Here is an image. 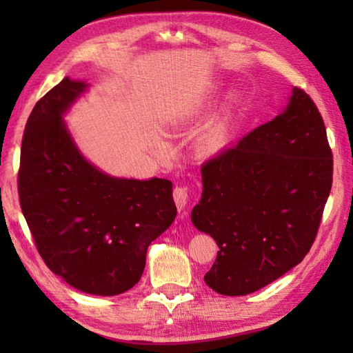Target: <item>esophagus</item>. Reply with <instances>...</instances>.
I'll return each mask as SVG.
<instances>
[{"instance_id": "obj_1", "label": "esophagus", "mask_w": 353, "mask_h": 353, "mask_svg": "<svg viewBox=\"0 0 353 353\" xmlns=\"http://www.w3.org/2000/svg\"><path fill=\"white\" fill-rule=\"evenodd\" d=\"M172 196H174V202H176L177 210L179 212L183 210L185 205L188 204V191H187V188L176 187L174 191H172Z\"/></svg>"}]
</instances>
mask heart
Returning a JSON list of instances; mask_svg holds the SVG:
<instances>
[{
	"label": "heart",
	"mask_w": 353,
	"mask_h": 353,
	"mask_svg": "<svg viewBox=\"0 0 353 353\" xmlns=\"http://www.w3.org/2000/svg\"><path fill=\"white\" fill-rule=\"evenodd\" d=\"M201 109H202V99L193 98L176 112L174 119L181 124L188 123L199 115ZM232 134H234V113L229 110L225 112L223 117L218 118L213 124H210V126L204 130V134L201 135L199 139L201 152L207 155L221 152L230 143Z\"/></svg>",
	"instance_id": "heart-1"
}]
</instances>
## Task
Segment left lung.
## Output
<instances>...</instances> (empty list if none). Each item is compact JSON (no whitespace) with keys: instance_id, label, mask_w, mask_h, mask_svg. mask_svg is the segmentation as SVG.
<instances>
[{"instance_id":"obj_1","label":"left lung","mask_w":353,"mask_h":353,"mask_svg":"<svg viewBox=\"0 0 353 353\" xmlns=\"http://www.w3.org/2000/svg\"><path fill=\"white\" fill-rule=\"evenodd\" d=\"M196 229L218 244L205 283L244 296L303 260L332 188L333 159L313 99L294 87L286 109L201 168Z\"/></svg>"}]
</instances>
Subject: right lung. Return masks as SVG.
<instances>
[{"instance_id": "obj_1", "label": "right lung", "mask_w": 353, "mask_h": 353, "mask_svg": "<svg viewBox=\"0 0 353 353\" xmlns=\"http://www.w3.org/2000/svg\"><path fill=\"white\" fill-rule=\"evenodd\" d=\"M87 87L65 77L35 104L21 141L19 196L46 266L87 294L117 296L139 282L148 246L177 208L168 179L112 177L81 154L62 117Z\"/></svg>"}]
</instances>
